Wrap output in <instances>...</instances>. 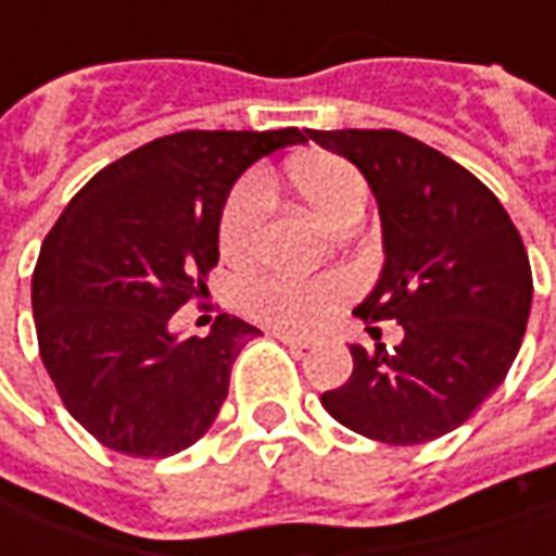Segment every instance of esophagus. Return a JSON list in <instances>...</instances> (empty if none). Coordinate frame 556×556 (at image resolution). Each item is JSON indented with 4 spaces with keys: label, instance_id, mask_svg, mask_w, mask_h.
I'll return each mask as SVG.
<instances>
[{
    "label": "esophagus",
    "instance_id": "obj_1",
    "mask_svg": "<svg viewBox=\"0 0 556 556\" xmlns=\"http://www.w3.org/2000/svg\"><path fill=\"white\" fill-rule=\"evenodd\" d=\"M270 337H277L279 342H286V345H294V349H313V345H315V339L298 337V333H289V330H270Z\"/></svg>",
    "mask_w": 556,
    "mask_h": 556
}]
</instances>
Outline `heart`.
<instances>
[{"mask_svg":"<svg viewBox=\"0 0 556 556\" xmlns=\"http://www.w3.org/2000/svg\"><path fill=\"white\" fill-rule=\"evenodd\" d=\"M289 175L298 193L327 223L342 226L351 217L363 214L369 187L351 160L339 154H313L298 160ZM267 214H270V199L262 178H243L231 187L217 226L219 250L229 262H250L258 253ZM357 289L361 282L351 270H327L318 277L265 270L243 282L241 306L243 313L270 327L309 333L325 325L330 315L339 313L357 294Z\"/></svg>","mask_w":556,"mask_h":556,"instance_id":"heart-1","label":"heart"}]
</instances>
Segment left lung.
Listing matches in <instances>:
<instances>
[{
    "label": "left lung",
    "mask_w": 556,
    "mask_h": 556,
    "mask_svg": "<svg viewBox=\"0 0 556 556\" xmlns=\"http://www.w3.org/2000/svg\"><path fill=\"white\" fill-rule=\"evenodd\" d=\"M366 175L381 211L384 270L354 309L399 321L396 349L351 345L354 372L321 405L381 443L458 429L503 384L525 339L533 274L515 223L477 175L399 130H306ZM378 330V327H375Z\"/></svg>",
    "instance_id": "8db88e82"
}]
</instances>
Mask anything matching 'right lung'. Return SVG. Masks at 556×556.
Returning <instances> with one entry per match:
<instances>
[{
    "instance_id": "obj_1",
    "label": "right lung",
    "mask_w": 556,
    "mask_h": 556,
    "mask_svg": "<svg viewBox=\"0 0 556 556\" xmlns=\"http://www.w3.org/2000/svg\"><path fill=\"white\" fill-rule=\"evenodd\" d=\"M298 142V127L160 137L103 166L43 238L38 351L62 405L103 446L166 458L217 419L231 363L258 330L223 313L207 337L178 339L169 318L205 294L231 184Z\"/></svg>"
}]
</instances>
